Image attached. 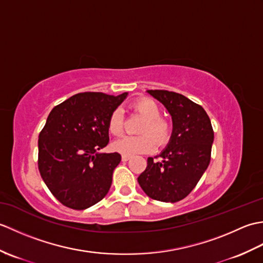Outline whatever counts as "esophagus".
<instances>
[{
	"label": "esophagus",
	"mask_w": 263,
	"mask_h": 263,
	"mask_svg": "<svg viewBox=\"0 0 263 263\" xmlns=\"http://www.w3.org/2000/svg\"><path fill=\"white\" fill-rule=\"evenodd\" d=\"M128 159H130V157H128V156H126V155H122V161H127Z\"/></svg>",
	"instance_id": "obj_1"
}]
</instances>
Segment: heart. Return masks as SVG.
Segmentation results:
<instances>
[{
	"label": "heart",
	"mask_w": 263,
	"mask_h": 263,
	"mask_svg": "<svg viewBox=\"0 0 263 263\" xmlns=\"http://www.w3.org/2000/svg\"><path fill=\"white\" fill-rule=\"evenodd\" d=\"M132 109L144 117V121L139 127L142 135L126 136L113 144V148L120 154L132 156L137 154H146L155 148V141L158 147L168 143L172 137L173 127L171 123L160 116V108L153 99L142 97L132 104ZM107 127L113 136H120L124 130V115L121 108H115L111 111Z\"/></svg>",
	"instance_id": "obj_1"
}]
</instances>
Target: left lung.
I'll return each instance as SVG.
<instances>
[{"label": "left lung", "instance_id": "1", "mask_svg": "<svg viewBox=\"0 0 263 263\" xmlns=\"http://www.w3.org/2000/svg\"><path fill=\"white\" fill-rule=\"evenodd\" d=\"M148 92L170 111L173 133L164 152L148 158L138 182L149 198L177 202L191 193L208 168L214 130L205 110L183 95L168 90ZM158 157L163 160L156 161Z\"/></svg>", "mask_w": 263, "mask_h": 263}]
</instances>
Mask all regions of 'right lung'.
<instances>
[{"label":"right lung","mask_w":263,"mask_h":263,"mask_svg":"<svg viewBox=\"0 0 263 263\" xmlns=\"http://www.w3.org/2000/svg\"><path fill=\"white\" fill-rule=\"evenodd\" d=\"M126 92L110 96L80 92L51 110L38 138V170L49 191L63 205L83 210L105 198L120 164L107 146V122Z\"/></svg>","instance_id":"add662e5"}]
</instances>
